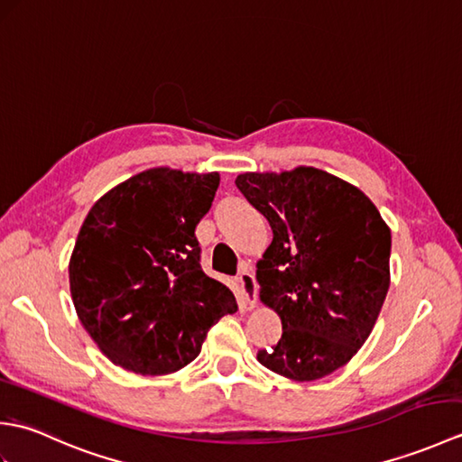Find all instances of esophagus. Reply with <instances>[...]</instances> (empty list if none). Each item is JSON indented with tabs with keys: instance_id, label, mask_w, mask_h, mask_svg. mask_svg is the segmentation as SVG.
Wrapping results in <instances>:
<instances>
[{
	"instance_id": "esophagus-1",
	"label": "esophagus",
	"mask_w": 462,
	"mask_h": 462,
	"mask_svg": "<svg viewBox=\"0 0 462 462\" xmlns=\"http://www.w3.org/2000/svg\"><path fill=\"white\" fill-rule=\"evenodd\" d=\"M238 283H240V290L244 293V298L254 308L258 301V283L256 278H254V273L250 270H242L240 276H238Z\"/></svg>"
}]
</instances>
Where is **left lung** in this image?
<instances>
[{"label":"left lung","mask_w":462,"mask_h":462,"mask_svg":"<svg viewBox=\"0 0 462 462\" xmlns=\"http://www.w3.org/2000/svg\"><path fill=\"white\" fill-rule=\"evenodd\" d=\"M236 186L273 232L256 280L283 331L258 361L293 381L326 377L356 356L379 318L389 226L357 186L313 166L244 172Z\"/></svg>","instance_id":"8db88e82"}]
</instances>
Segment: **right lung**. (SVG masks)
<instances>
[{"instance_id":"obj_1","label":"right lung","mask_w":462,"mask_h":462,"mask_svg":"<svg viewBox=\"0 0 462 462\" xmlns=\"http://www.w3.org/2000/svg\"><path fill=\"white\" fill-rule=\"evenodd\" d=\"M220 174L149 169L93 204L69 260L83 328L115 365L166 375L189 365L206 333L238 310L234 293L200 268L196 224Z\"/></svg>"}]
</instances>
